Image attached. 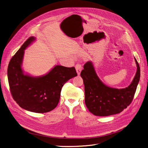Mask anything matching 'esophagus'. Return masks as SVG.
Returning a JSON list of instances; mask_svg holds the SVG:
<instances>
[{
	"mask_svg": "<svg viewBox=\"0 0 148 148\" xmlns=\"http://www.w3.org/2000/svg\"><path fill=\"white\" fill-rule=\"evenodd\" d=\"M75 69H76V70L77 75H79L80 73H81V72L82 71V66L80 64H77L75 66Z\"/></svg>",
	"mask_w": 148,
	"mask_h": 148,
	"instance_id": "34e87169",
	"label": "esophagus"
}]
</instances>
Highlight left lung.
I'll return each mask as SVG.
<instances>
[{
  "mask_svg": "<svg viewBox=\"0 0 148 148\" xmlns=\"http://www.w3.org/2000/svg\"><path fill=\"white\" fill-rule=\"evenodd\" d=\"M137 72L128 87L117 89L104 84L97 76L92 62H86L81 72L85 87V103L89 111L95 116L115 115L127 108L133 101L139 82L140 69L137 61Z\"/></svg>",
  "mask_w": 148,
  "mask_h": 148,
  "instance_id": "obj_1",
  "label": "left lung"
}]
</instances>
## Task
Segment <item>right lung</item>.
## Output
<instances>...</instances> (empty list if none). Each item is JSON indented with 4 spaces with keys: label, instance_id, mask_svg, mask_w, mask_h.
<instances>
[{
    "label": "right lung",
    "instance_id": "1",
    "mask_svg": "<svg viewBox=\"0 0 148 148\" xmlns=\"http://www.w3.org/2000/svg\"><path fill=\"white\" fill-rule=\"evenodd\" d=\"M34 40L30 37L11 58L8 67V79L12 98L21 108L45 113L56 108L63 85L77 75L74 67L60 65L42 76L24 75L21 69L24 49Z\"/></svg>",
    "mask_w": 148,
    "mask_h": 148
}]
</instances>
